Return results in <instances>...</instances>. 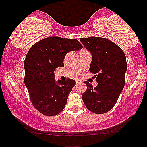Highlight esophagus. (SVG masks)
<instances>
[{
  "instance_id": "34e87169",
  "label": "esophagus",
  "mask_w": 147,
  "mask_h": 147,
  "mask_svg": "<svg viewBox=\"0 0 147 147\" xmlns=\"http://www.w3.org/2000/svg\"><path fill=\"white\" fill-rule=\"evenodd\" d=\"M75 82H76V84H79L82 83V81H81V80H79V79H76Z\"/></svg>"
}]
</instances>
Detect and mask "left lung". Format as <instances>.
Instances as JSON below:
<instances>
[{
	"instance_id": "left-lung-1",
	"label": "left lung",
	"mask_w": 147,
	"mask_h": 147,
	"mask_svg": "<svg viewBox=\"0 0 147 147\" xmlns=\"http://www.w3.org/2000/svg\"><path fill=\"white\" fill-rule=\"evenodd\" d=\"M80 41L92 55L89 71L96 74L97 82L92 88L85 82L87 90L82 94V99L91 112L105 113L115 106L124 88L126 56L122 49L107 38L92 36L80 38Z\"/></svg>"
}]
</instances>
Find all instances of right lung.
I'll return each mask as SVG.
<instances>
[{
  "instance_id": "obj_1",
  "label": "right lung",
  "mask_w": 147,
  "mask_h": 147,
  "mask_svg": "<svg viewBox=\"0 0 147 147\" xmlns=\"http://www.w3.org/2000/svg\"><path fill=\"white\" fill-rule=\"evenodd\" d=\"M82 48L75 38L57 36L45 38L30 48L24 61V82L33 106L42 114L56 115L65 108L75 81L67 79L56 82L54 72L57 68L64 66L68 52Z\"/></svg>"
}]
</instances>
